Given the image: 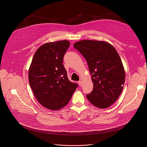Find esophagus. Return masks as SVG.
<instances>
[{
  "mask_svg": "<svg viewBox=\"0 0 147 147\" xmlns=\"http://www.w3.org/2000/svg\"><path fill=\"white\" fill-rule=\"evenodd\" d=\"M78 85H79V86L80 87H81L82 86V81H81V80H80L78 82Z\"/></svg>",
  "mask_w": 147,
  "mask_h": 147,
  "instance_id": "1",
  "label": "esophagus"
}]
</instances>
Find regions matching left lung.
Segmentation results:
<instances>
[{"label":"left lung","instance_id":"obj_1","mask_svg":"<svg viewBox=\"0 0 147 147\" xmlns=\"http://www.w3.org/2000/svg\"><path fill=\"white\" fill-rule=\"evenodd\" d=\"M74 47L88 63L94 83L88 100L98 108H107L120 96L125 81V71L121 59L110 44L105 41L82 40Z\"/></svg>","mask_w":147,"mask_h":147}]
</instances>
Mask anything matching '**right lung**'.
Masks as SVG:
<instances>
[{"label": "right lung", "instance_id": "right-lung-1", "mask_svg": "<svg viewBox=\"0 0 147 147\" xmlns=\"http://www.w3.org/2000/svg\"><path fill=\"white\" fill-rule=\"evenodd\" d=\"M67 40L46 43L36 51L28 72L30 85L37 100L45 108L59 110L70 101L78 84L69 81L63 65L70 47Z\"/></svg>", "mask_w": 147, "mask_h": 147}]
</instances>
